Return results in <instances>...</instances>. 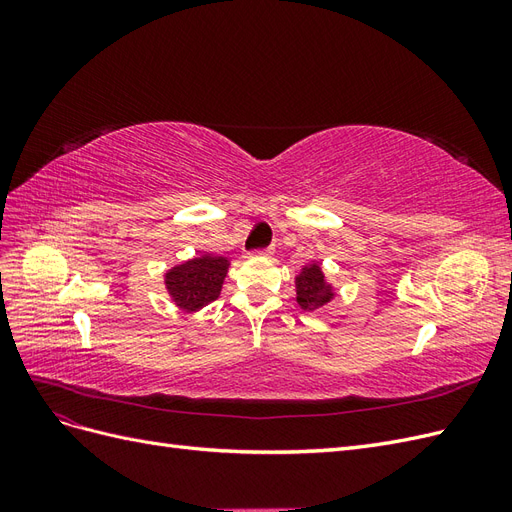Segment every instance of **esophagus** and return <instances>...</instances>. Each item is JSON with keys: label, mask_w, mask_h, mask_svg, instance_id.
<instances>
[{"label": "esophagus", "mask_w": 512, "mask_h": 512, "mask_svg": "<svg viewBox=\"0 0 512 512\" xmlns=\"http://www.w3.org/2000/svg\"><path fill=\"white\" fill-rule=\"evenodd\" d=\"M273 247H267V250H254V252H247V258H256V256H271Z\"/></svg>", "instance_id": "obj_1"}]
</instances>
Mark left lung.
Wrapping results in <instances>:
<instances>
[{
	"label": "left lung",
	"mask_w": 512,
	"mask_h": 512,
	"mask_svg": "<svg viewBox=\"0 0 512 512\" xmlns=\"http://www.w3.org/2000/svg\"><path fill=\"white\" fill-rule=\"evenodd\" d=\"M294 286H297V303L303 312H316L335 297V290L331 282H327L318 262L305 265L301 273L294 277Z\"/></svg>",
	"instance_id": "8db88e82"
}]
</instances>
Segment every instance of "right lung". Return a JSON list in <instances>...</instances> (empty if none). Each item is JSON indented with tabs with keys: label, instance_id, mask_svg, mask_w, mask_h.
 <instances>
[{
	"label": "right lung",
	"instance_id": "1",
	"mask_svg": "<svg viewBox=\"0 0 512 512\" xmlns=\"http://www.w3.org/2000/svg\"><path fill=\"white\" fill-rule=\"evenodd\" d=\"M228 267V258L203 254L168 269L164 284L170 299L175 301L181 312H198L220 297Z\"/></svg>",
	"mask_w": 512,
	"mask_h": 512
}]
</instances>
